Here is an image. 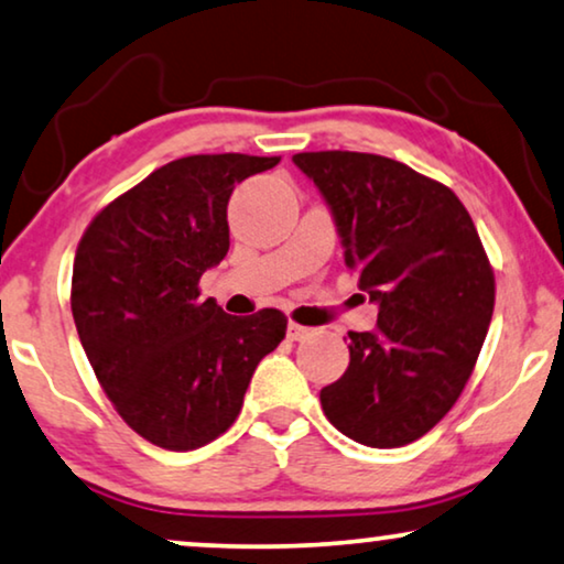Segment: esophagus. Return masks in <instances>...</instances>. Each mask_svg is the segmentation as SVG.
I'll return each instance as SVG.
<instances>
[{
  "mask_svg": "<svg viewBox=\"0 0 564 564\" xmlns=\"http://www.w3.org/2000/svg\"><path fill=\"white\" fill-rule=\"evenodd\" d=\"M308 335H312V329L301 327V324H296V322H289V339H291V343H301V339H306Z\"/></svg>",
  "mask_w": 564,
  "mask_h": 564,
  "instance_id": "34e87169",
  "label": "esophagus"
}]
</instances>
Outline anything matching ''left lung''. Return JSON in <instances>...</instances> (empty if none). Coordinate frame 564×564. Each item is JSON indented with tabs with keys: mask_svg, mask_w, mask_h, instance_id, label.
<instances>
[{
	"mask_svg": "<svg viewBox=\"0 0 564 564\" xmlns=\"http://www.w3.org/2000/svg\"><path fill=\"white\" fill-rule=\"evenodd\" d=\"M293 163L329 204L345 265L378 304L376 329L347 335L350 365L322 388V409L345 437L403 447L463 393L494 316V268L470 214L440 181L350 150Z\"/></svg>",
	"mask_w": 564,
	"mask_h": 564,
	"instance_id": "obj_1",
	"label": "left lung"
}]
</instances>
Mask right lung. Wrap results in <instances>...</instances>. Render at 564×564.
<instances>
[{
    "mask_svg": "<svg viewBox=\"0 0 564 564\" xmlns=\"http://www.w3.org/2000/svg\"><path fill=\"white\" fill-rule=\"evenodd\" d=\"M281 158L188 155L107 204L76 248L70 312L97 380L127 426L186 452L235 424L285 314L221 312L199 279L229 250L227 202Z\"/></svg>",
    "mask_w": 564,
    "mask_h": 564,
    "instance_id": "right-lung-1",
    "label": "right lung"
}]
</instances>
